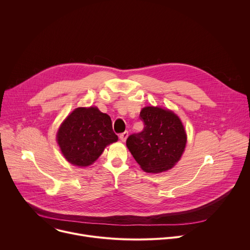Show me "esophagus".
I'll list each match as a JSON object with an SVG mask.
<instances>
[{
	"label": "esophagus",
	"instance_id": "obj_1",
	"mask_svg": "<svg viewBox=\"0 0 250 250\" xmlns=\"http://www.w3.org/2000/svg\"><path fill=\"white\" fill-rule=\"evenodd\" d=\"M127 136H128V131H125V132H123V133L120 134V138H121V140L124 141V142L126 140Z\"/></svg>",
	"mask_w": 250,
	"mask_h": 250
}]
</instances>
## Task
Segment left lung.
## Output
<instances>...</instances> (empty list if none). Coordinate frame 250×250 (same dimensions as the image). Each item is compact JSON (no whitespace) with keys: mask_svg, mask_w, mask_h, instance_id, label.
Returning <instances> with one entry per match:
<instances>
[{"mask_svg":"<svg viewBox=\"0 0 250 250\" xmlns=\"http://www.w3.org/2000/svg\"><path fill=\"white\" fill-rule=\"evenodd\" d=\"M139 117L145 124L144 130L126 139L133 158L147 173L171 169L186 147L187 134L181 120L172 111L158 106H146Z\"/></svg>","mask_w":250,"mask_h":250,"instance_id":"8db88e82","label":"left lung"}]
</instances>
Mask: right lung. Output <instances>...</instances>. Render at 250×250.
Returning <instances> with one entry per match:
<instances>
[{
    "label": "right lung",
    "instance_id": "add662e5",
    "mask_svg": "<svg viewBox=\"0 0 250 250\" xmlns=\"http://www.w3.org/2000/svg\"><path fill=\"white\" fill-rule=\"evenodd\" d=\"M56 137L66 160L79 167L94 163L106 146L118 140L111 118L96 106L75 109L61 124Z\"/></svg>",
    "mask_w": 250,
    "mask_h": 250
}]
</instances>
